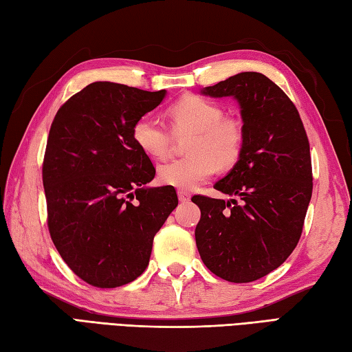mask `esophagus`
<instances>
[{
    "mask_svg": "<svg viewBox=\"0 0 352 352\" xmlns=\"http://www.w3.org/2000/svg\"><path fill=\"white\" fill-rule=\"evenodd\" d=\"M177 197H179V200H181V202H188V200L191 199L190 192L185 191V190H177Z\"/></svg>",
    "mask_w": 352,
    "mask_h": 352,
    "instance_id": "obj_1",
    "label": "esophagus"
}]
</instances>
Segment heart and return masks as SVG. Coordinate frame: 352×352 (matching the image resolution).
Instances as JSON below:
<instances>
[{
	"instance_id": "obj_1",
	"label": "heart",
	"mask_w": 352,
	"mask_h": 352,
	"mask_svg": "<svg viewBox=\"0 0 352 352\" xmlns=\"http://www.w3.org/2000/svg\"><path fill=\"white\" fill-rule=\"evenodd\" d=\"M176 135L191 133L186 141L188 156L162 164L157 179L164 185L192 190L210 179L217 168H229L239 161L245 129L239 118L223 117L221 106L200 96H184L170 107ZM132 138L142 153L162 160L170 152L173 136L152 116L133 123Z\"/></svg>"
}]
</instances>
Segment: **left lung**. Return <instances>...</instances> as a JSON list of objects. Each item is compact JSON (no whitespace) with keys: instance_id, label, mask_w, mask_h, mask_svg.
<instances>
[{"instance_id":"obj_1","label":"left lung","mask_w":352,"mask_h":352,"mask_svg":"<svg viewBox=\"0 0 352 352\" xmlns=\"http://www.w3.org/2000/svg\"><path fill=\"white\" fill-rule=\"evenodd\" d=\"M200 94L234 97L245 142L214 188L235 199L195 196L196 245L205 266L229 283H250L281 266L296 248L313 191L310 144L299 112L278 85L246 71Z\"/></svg>"}]
</instances>
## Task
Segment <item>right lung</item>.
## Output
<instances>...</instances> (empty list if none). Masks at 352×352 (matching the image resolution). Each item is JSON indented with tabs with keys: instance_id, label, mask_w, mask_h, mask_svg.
Masks as SVG:
<instances>
[{
	"instance_id": "1",
	"label": "right lung",
	"mask_w": 352,
	"mask_h": 352,
	"mask_svg": "<svg viewBox=\"0 0 352 352\" xmlns=\"http://www.w3.org/2000/svg\"><path fill=\"white\" fill-rule=\"evenodd\" d=\"M167 96L94 82L57 111L42 166L48 231L74 274L100 289L132 283L177 206L173 186H147L155 167L133 123Z\"/></svg>"
}]
</instances>
